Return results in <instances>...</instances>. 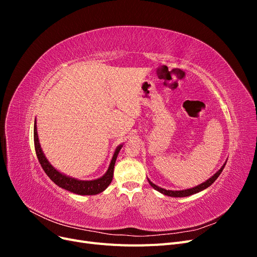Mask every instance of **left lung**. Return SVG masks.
Here are the masks:
<instances>
[{"label":"left lung","instance_id":"obj_1","mask_svg":"<svg viewBox=\"0 0 257 257\" xmlns=\"http://www.w3.org/2000/svg\"><path fill=\"white\" fill-rule=\"evenodd\" d=\"M225 164H226V163H225ZM225 164L219 169V172H216L211 178H209L208 180H206L205 182H203V183L197 185V186H194V188H192V189H186V190H182V191H170V190L162 189V188H160V186L155 185L154 183H152V182L149 180V179H148V181H149L150 185L152 186V188H153L154 190H157V191H159L160 193L164 194V195H167V196H170V197H186V196L193 195V194H196V193H198V192H200V191H203V190L209 188V186L211 185V184L216 180L217 177H219V176L221 175L222 170H223L224 167H225Z\"/></svg>","mask_w":257,"mask_h":257}]
</instances>
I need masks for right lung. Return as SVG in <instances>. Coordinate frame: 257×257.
<instances>
[{"label": "right lung", "instance_id": "right-lung-1", "mask_svg": "<svg viewBox=\"0 0 257 257\" xmlns=\"http://www.w3.org/2000/svg\"><path fill=\"white\" fill-rule=\"evenodd\" d=\"M34 146H35V151H36L38 162L41 163V165L46 175H47L54 183L59 185L60 188L75 194H78V195H96V194L102 193L104 190L107 189V186L109 185L112 181L115 160L122 148V145L116 147L110 162V165L108 167V170L103 177L96 179V180L83 181V180H78V179H75V178L61 174L50 164L48 160L46 159L45 154L41 148L40 141H38L36 120L34 122Z\"/></svg>", "mask_w": 257, "mask_h": 257}]
</instances>
